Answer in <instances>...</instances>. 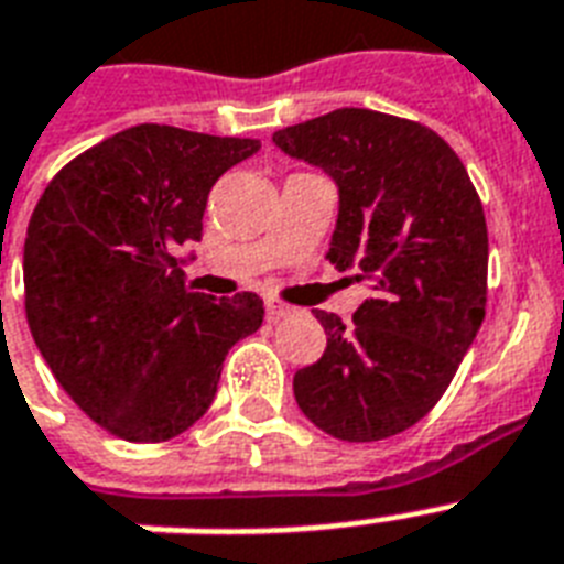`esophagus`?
Masks as SVG:
<instances>
[{"label": "esophagus", "instance_id": "obj_1", "mask_svg": "<svg viewBox=\"0 0 564 564\" xmlns=\"http://www.w3.org/2000/svg\"><path fill=\"white\" fill-rule=\"evenodd\" d=\"M292 313H295V307H290V304H283V301H278V299L265 301V316L272 318V322H281V318L292 316Z\"/></svg>", "mask_w": 564, "mask_h": 564}]
</instances>
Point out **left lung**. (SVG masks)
<instances>
[{"label": "left lung", "instance_id": "obj_1", "mask_svg": "<svg viewBox=\"0 0 564 564\" xmlns=\"http://www.w3.org/2000/svg\"><path fill=\"white\" fill-rule=\"evenodd\" d=\"M339 187L327 260L371 281L345 325L316 310L322 360L295 371L301 412L343 442H377L427 415L486 316L489 230L451 145L412 119L339 108L272 134Z\"/></svg>", "mask_w": 564, "mask_h": 564}]
</instances>
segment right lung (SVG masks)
Listing matches in <instances>:
<instances>
[{
    "mask_svg": "<svg viewBox=\"0 0 564 564\" xmlns=\"http://www.w3.org/2000/svg\"><path fill=\"white\" fill-rule=\"evenodd\" d=\"M260 149L246 137L134 126L69 161L31 213L25 318L64 392L126 442H166L216 398L234 343L263 325L254 292L184 281L213 184Z\"/></svg>",
    "mask_w": 564,
    "mask_h": 564,
    "instance_id": "add662e5",
    "label": "right lung"
}]
</instances>
